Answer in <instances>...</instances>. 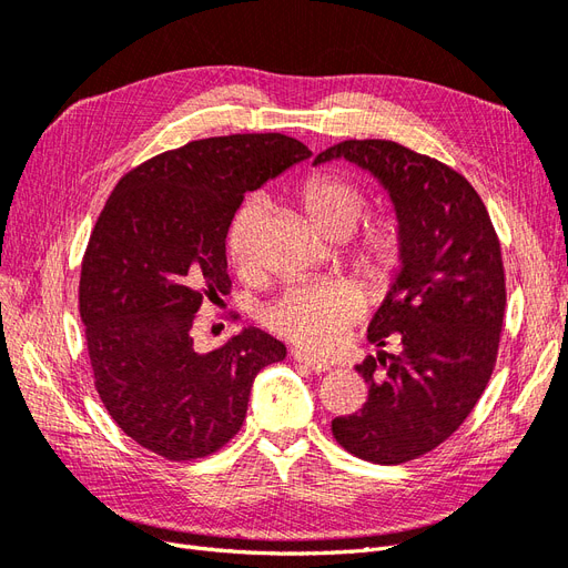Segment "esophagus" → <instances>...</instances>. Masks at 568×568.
<instances>
[{
    "label": "esophagus",
    "instance_id": "34e87169",
    "mask_svg": "<svg viewBox=\"0 0 568 568\" xmlns=\"http://www.w3.org/2000/svg\"><path fill=\"white\" fill-rule=\"evenodd\" d=\"M294 359L298 365H305V367H311L313 372H329L332 369V365H326V363H320V359H315V357H311L307 353H303V351H294Z\"/></svg>",
    "mask_w": 568,
    "mask_h": 568
}]
</instances>
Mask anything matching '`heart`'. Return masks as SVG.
Instances as JSON below:
<instances>
[{"label": "heart", "mask_w": 568, "mask_h": 568, "mask_svg": "<svg viewBox=\"0 0 568 568\" xmlns=\"http://www.w3.org/2000/svg\"><path fill=\"white\" fill-rule=\"evenodd\" d=\"M301 201L307 217L324 234H351L363 213V192L338 175H313L301 186ZM263 199L251 196L239 209L230 230V255L239 267L253 257V242L263 222ZM403 255L398 220L384 215L374 220L355 253V267L372 286H386ZM363 294L343 282H294L265 311V324L274 334L311 353H332L343 332L363 315Z\"/></svg>", "instance_id": "heart-1"}]
</instances>
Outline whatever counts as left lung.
I'll return each mask as SVG.
<instances>
[{
	"instance_id": "8db88e82",
	"label": "left lung",
	"mask_w": 568,
	"mask_h": 568,
	"mask_svg": "<svg viewBox=\"0 0 568 568\" xmlns=\"http://www.w3.org/2000/svg\"><path fill=\"white\" fill-rule=\"evenodd\" d=\"M346 159L386 189L403 234L400 270L367 338L400 353L367 355L363 409L332 422L348 453L374 464L426 455L469 417L495 367L505 320V267L476 189L445 163L388 140H348L315 165Z\"/></svg>"
}]
</instances>
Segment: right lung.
Returning <instances> with one entry per match:
<instances>
[{"label":"right lung","mask_w":568,"mask_h":568,"mask_svg":"<svg viewBox=\"0 0 568 568\" xmlns=\"http://www.w3.org/2000/svg\"><path fill=\"white\" fill-rule=\"evenodd\" d=\"M311 156L280 132L209 136L115 184L82 257L80 317L99 398L142 448L217 453L244 424L255 374L286 357L255 326L201 353L194 324L230 291L225 239L244 194Z\"/></svg>","instance_id":"right-lung-1"}]
</instances>
